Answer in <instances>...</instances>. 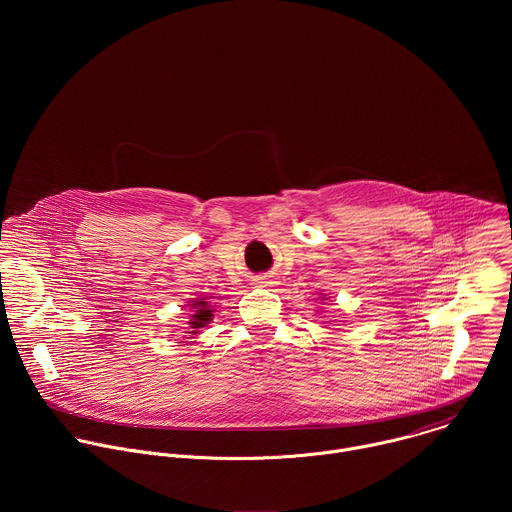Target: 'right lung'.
<instances>
[{
    "label": "right lung",
    "mask_w": 512,
    "mask_h": 512,
    "mask_svg": "<svg viewBox=\"0 0 512 512\" xmlns=\"http://www.w3.org/2000/svg\"><path fill=\"white\" fill-rule=\"evenodd\" d=\"M190 306L194 308V314L190 316V322H188L192 328L190 334H198V328H204L212 320V310H210L208 302H204V298L192 302Z\"/></svg>",
    "instance_id": "right-lung-1"
}]
</instances>
